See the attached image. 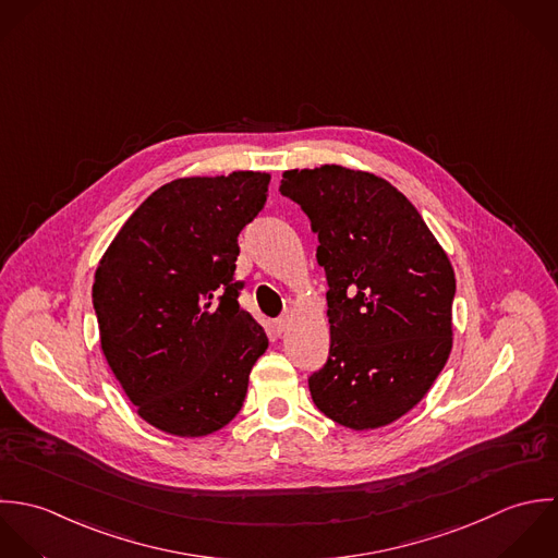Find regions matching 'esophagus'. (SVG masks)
I'll list each match as a JSON object with an SVG mask.
<instances>
[{"label":"esophagus","mask_w":558,"mask_h":558,"mask_svg":"<svg viewBox=\"0 0 558 558\" xmlns=\"http://www.w3.org/2000/svg\"><path fill=\"white\" fill-rule=\"evenodd\" d=\"M287 326H289V322H287V319H278V322L274 324V332L278 336H282L287 332Z\"/></svg>","instance_id":"esophagus-1"}]
</instances>
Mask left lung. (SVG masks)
<instances>
[{"instance_id": "left-lung-1", "label": "left lung", "mask_w": 558, "mask_h": 558, "mask_svg": "<svg viewBox=\"0 0 558 558\" xmlns=\"http://www.w3.org/2000/svg\"><path fill=\"white\" fill-rule=\"evenodd\" d=\"M319 236L330 355L315 405L353 432L386 427L429 392L452 349L454 271L416 207L386 179L336 163L282 172Z\"/></svg>"}]
</instances>
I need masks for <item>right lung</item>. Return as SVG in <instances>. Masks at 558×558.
Returning a JSON list of instances; mask_svg holds the SVG:
<instances>
[{"label":"right lung","mask_w":558,"mask_h":558,"mask_svg":"<svg viewBox=\"0 0 558 558\" xmlns=\"http://www.w3.org/2000/svg\"><path fill=\"white\" fill-rule=\"evenodd\" d=\"M271 177H183L155 190L99 260L93 304L104 355L142 421L179 438L220 432L267 349L236 304V236Z\"/></svg>","instance_id":"1"}]
</instances>
